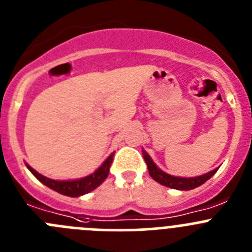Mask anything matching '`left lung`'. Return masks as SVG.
<instances>
[{
	"mask_svg": "<svg viewBox=\"0 0 252 252\" xmlns=\"http://www.w3.org/2000/svg\"><path fill=\"white\" fill-rule=\"evenodd\" d=\"M142 152H143V158H145L146 163H147L150 176L152 177L156 182L162 184V186L169 187V188H173V189H179V190H190V189H194L196 188V187L202 186V184L205 183L208 179L212 178L218 171L217 168L214 169V171L209 172V173L203 174V176H199V177H195V178H179V177L169 176V174L160 171V169L153 163V160L151 159L150 156H148L145 151H142Z\"/></svg>",
	"mask_w": 252,
	"mask_h": 252,
	"instance_id": "left-lung-1",
	"label": "left lung"
}]
</instances>
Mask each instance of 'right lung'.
<instances>
[{"label":"right lung","mask_w":252,"mask_h":252,"mask_svg":"<svg viewBox=\"0 0 252 252\" xmlns=\"http://www.w3.org/2000/svg\"><path fill=\"white\" fill-rule=\"evenodd\" d=\"M112 158H114V153H111L107 157V159L101 164V167L99 169H96L94 173L85 177V178L76 179V181H54V179H49L47 177L39 174L32 167H27L38 181H40L44 186L49 187L53 190H56L58 193L68 196H80L89 193V191L94 190L95 188H97L106 179V177L109 176L110 166L112 163Z\"/></svg>","instance_id":"add662e5"}]
</instances>
